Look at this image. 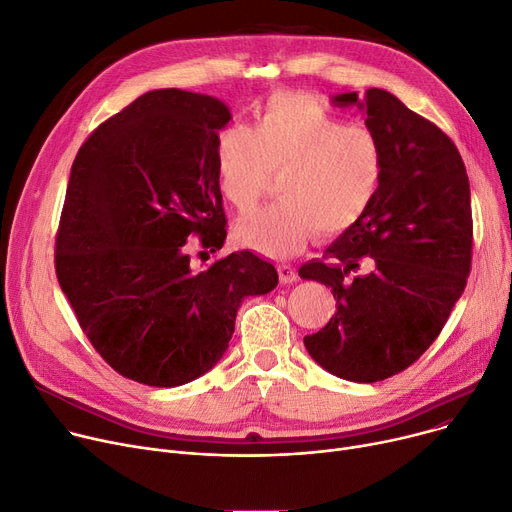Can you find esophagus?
<instances>
[{
  "label": "esophagus",
  "instance_id": "esophagus-1",
  "mask_svg": "<svg viewBox=\"0 0 512 512\" xmlns=\"http://www.w3.org/2000/svg\"><path fill=\"white\" fill-rule=\"evenodd\" d=\"M277 270H279V279H281V283H285V285L295 283V281L299 279L297 270H295L291 264H279V266H277Z\"/></svg>",
  "mask_w": 512,
  "mask_h": 512
}]
</instances>
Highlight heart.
Returning <instances> with one entry per match:
<instances>
[{
  "label": "heart",
  "instance_id": "heart-1",
  "mask_svg": "<svg viewBox=\"0 0 512 512\" xmlns=\"http://www.w3.org/2000/svg\"><path fill=\"white\" fill-rule=\"evenodd\" d=\"M217 179L223 198L248 210L279 173L281 200L235 223L242 246L270 258L302 250L312 231L339 235L372 206L384 173L378 138L306 93H277L252 128L229 126L217 140Z\"/></svg>",
  "mask_w": 512,
  "mask_h": 512
}]
</instances>
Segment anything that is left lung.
<instances>
[{
	"instance_id": "1",
	"label": "left lung",
	"mask_w": 512,
	"mask_h": 512,
	"mask_svg": "<svg viewBox=\"0 0 512 512\" xmlns=\"http://www.w3.org/2000/svg\"><path fill=\"white\" fill-rule=\"evenodd\" d=\"M333 103L366 113L384 173L368 213L299 268L337 299L335 316L304 345L330 374L378 382L426 353L467 285L469 177L455 142L386 90L343 93Z\"/></svg>"
}]
</instances>
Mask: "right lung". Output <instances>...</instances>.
I'll list each match as a JSON object with an SVG mask.
<instances>
[{
    "label": "right lung",
    "mask_w": 512,
    "mask_h": 512,
    "mask_svg": "<svg viewBox=\"0 0 512 512\" xmlns=\"http://www.w3.org/2000/svg\"><path fill=\"white\" fill-rule=\"evenodd\" d=\"M229 119L219 99L150 90L74 159L55 275L90 345L140 384L171 388L208 372L242 299L279 283L275 266L248 250L202 270L190 262V237L202 256L227 237L215 153Z\"/></svg>",
    "instance_id": "add662e5"
}]
</instances>
